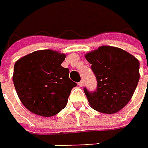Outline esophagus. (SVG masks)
Segmentation results:
<instances>
[{"label": "esophagus", "instance_id": "obj_1", "mask_svg": "<svg viewBox=\"0 0 148 148\" xmlns=\"http://www.w3.org/2000/svg\"><path fill=\"white\" fill-rule=\"evenodd\" d=\"M78 85H79L80 87H83V86L84 85V80H81V81L78 83Z\"/></svg>", "mask_w": 148, "mask_h": 148}]
</instances>
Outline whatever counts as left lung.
I'll return each mask as SVG.
<instances>
[{
  "mask_svg": "<svg viewBox=\"0 0 148 148\" xmlns=\"http://www.w3.org/2000/svg\"><path fill=\"white\" fill-rule=\"evenodd\" d=\"M96 76L97 89L84 93L91 108L112 114L132 99L140 79V63L133 55L116 47L101 46L85 55Z\"/></svg>",
  "mask_w": 148,
  "mask_h": 148,
  "instance_id": "left-lung-1",
  "label": "left lung"
}]
</instances>
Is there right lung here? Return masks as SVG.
Listing matches in <instances>:
<instances>
[{"instance_id": "add662e5", "label": "right lung", "mask_w": 148, "mask_h": 148, "mask_svg": "<svg viewBox=\"0 0 148 148\" xmlns=\"http://www.w3.org/2000/svg\"><path fill=\"white\" fill-rule=\"evenodd\" d=\"M65 55L50 49L37 50L20 58L14 66L13 81L17 95L31 112L50 117L67 105L77 84L61 64Z\"/></svg>"}]
</instances>
